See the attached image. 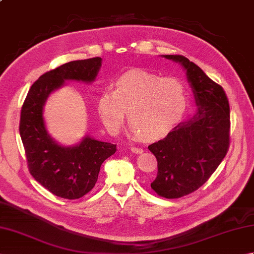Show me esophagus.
Returning a JSON list of instances; mask_svg holds the SVG:
<instances>
[{
	"instance_id": "34e87169",
	"label": "esophagus",
	"mask_w": 254,
	"mask_h": 254,
	"mask_svg": "<svg viewBox=\"0 0 254 254\" xmlns=\"http://www.w3.org/2000/svg\"><path fill=\"white\" fill-rule=\"evenodd\" d=\"M131 150L135 154H142L143 153V149L141 147H136V146H132Z\"/></svg>"
}]
</instances>
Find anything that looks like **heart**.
<instances>
[{"mask_svg": "<svg viewBox=\"0 0 254 254\" xmlns=\"http://www.w3.org/2000/svg\"><path fill=\"white\" fill-rule=\"evenodd\" d=\"M188 102L181 79L134 69L116 80L115 89L102 91L98 112L107 130L118 133L127 110L132 132L149 141L166 135L181 120Z\"/></svg>", "mask_w": 254, "mask_h": 254, "instance_id": "1", "label": "heart"}]
</instances>
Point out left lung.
Instances as JSON below:
<instances>
[{
    "mask_svg": "<svg viewBox=\"0 0 254 254\" xmlns=\"http://www.w3.org/2000/svg\"><path fill=\"white\" fill-rule=\"evenodd\" d=\"M186 69L197 106L192 118L178 124L148 149L158 172L150 183L159 196L179 198L206 182L229 148V102L223 87L183 56H163Z\"/></svg>",
    "mask_w": 254,
    "mask_h": 254,
    "instance_id": "8db88e82",
    "label": "left lung"
}]
</instances>
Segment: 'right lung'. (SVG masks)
<instances>
[{"mask_svg": "<svg viewBox=\"0 0 254 254\" xmlns=\"http://www.w3.org/2000/svg\"><path fill=\"white\" fill-rule=\"evenodd\" d=\"M101 61L98 57L72 61L45 73L32 84L21 107L19 134L30 175L59 197L76 199L91 191L101 164L116 153L117 145L86 135L77 145L62 146L47 131L44 106L65 80L94 82Z\"/></svg>", "mask_w": 254, "mask_h": 254, "instance_id": "obj_1", "label": "right lung"}]
</instances>
